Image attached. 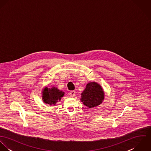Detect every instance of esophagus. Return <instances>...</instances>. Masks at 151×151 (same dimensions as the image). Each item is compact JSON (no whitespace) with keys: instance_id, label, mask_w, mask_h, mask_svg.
<instances>
[{"instance_id":"esophagus-1","label":"esophagus","mask_w":151,"mask_h":151,"mask_svg":"<svg viewBox=\"0 0 151 151\" xmlns=\"http://www.w3.org/2000/svg\"><path fill=\"white\" fill-rule=\"evenodd\" d=\"M75 95H76V91H70V96L71 97H74V96H75Z\"/></svg>"}]
</instances>
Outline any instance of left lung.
I'll list each match as a JSON object with an SVG mask.
<instances>
[{
  "label": "left lung",
  "mask_w": 151,
  "mask_h": 151,
  "mask_svg": "<svg viewBox=\"0 0 151 151\" xmlns=\"http://www.w3.org/2000/svg\"><path fill=\"white\" fill-rule=\"evenodd\" d=\"M104 99V92L101 86L95 82L89 83L81 93V101L89 108L99 105Z\"/></svg>",
  "instance_id": "8db88e82"
}]
</instances>
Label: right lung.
<instances>
[{"label": "right lung", "mask_w": 151, "mask_h": 151, "mask_svg": "<svg viewBox=\"0 0 151 151\" xmlns=\"http://www.w3.org/2000/svg\"><path fill=\"white\" fill-rule=\"evenodd\" d=\"M42 93V99L45 103L49 105H55L64 96L65 92L53 86L51 89L45 88Z\"/></svg>", "instance_id": "right-lung-1"}]
</instances>
